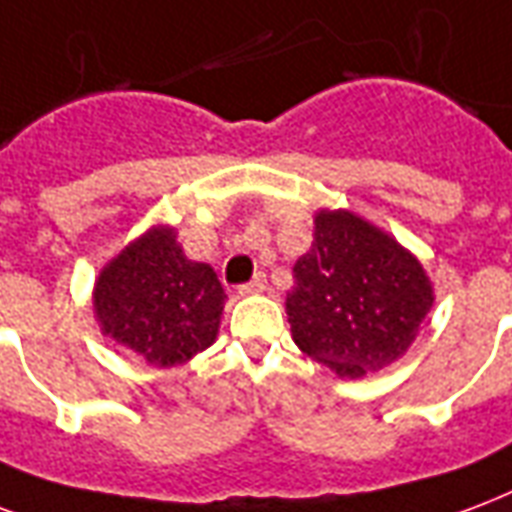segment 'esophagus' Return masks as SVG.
I'll use <instances>...</instances> for the list:
<instances>
[{"instance_id": "34e87169", "label": "esophagus", "mask_w": 512, "mask_h": 512, "mask_svg": "<svg viewBox=\"0 0 512 512\" xmlns=\"http://www.w3.org/2000/svg\"><path fill=\"white\" fill-rule=\"evenodd\" d=\"M264 289H267V275H264V272H256L251 281L242 283L240 294H259L264 292Z\"/></svg>"}]
</instances>
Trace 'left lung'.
Masks as SVG:
<instances>
[{"label": "left lung", "mask_w": 512, "mask_h": 512, "mask_svg": "<svg viewBox=\"0 0 512 512\" xmlns=\"http://www.w3.org/2000/svg\"><path fill=\"white\" fill-rule=\"evenodd\" d=\"M434 305L420 261L352 212H319L294 264L286 313L294 343L338 376H365L409 349Z\"/></svg>", "instance_id": "left-lung-1"}]
</instances>
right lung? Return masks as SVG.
Here are the masks:
<instances>
[{"label":"right lung","instance_id":"obj_1","mask_svg":"<svg viewBox=\"0 0 512 512\" xmlns=\"http://www.w3.org/2000/svg\"><path fill=\"white\" fill-rule=\"evenodd\" d=\"M226 292L210 264L190 261L174 229H152L100 272L95 311L103 333L155 368L204 352L218 335Z\"/></svg>","mask_w":512,"mask_h":512}]
</instances>
